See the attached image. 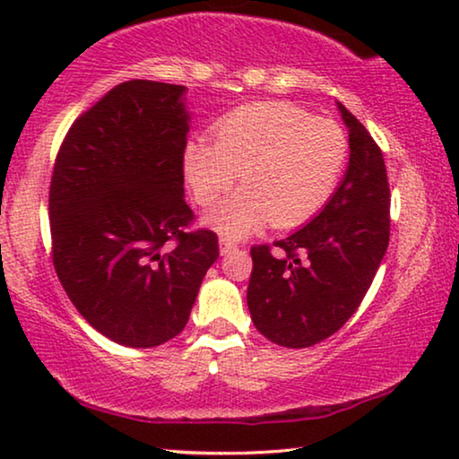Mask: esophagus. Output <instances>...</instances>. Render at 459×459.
Wrapping results in <instances>:
<instances>
[{"label":"esophagus","mask_w":459,"mask_h":459,"mask_svg":"<svg viewBox=\"0 0 459 459\" xmlns=\"http://www.w3.org/2000/svg\"><path fill=\"white\" fill-rule=\"evenodd\" d=\"M219 244H221V255H230L231 250L238 248V244L234 240H230V238H221Z\"/></svg>","instance_id":"esophagus-1"}]
</instances>
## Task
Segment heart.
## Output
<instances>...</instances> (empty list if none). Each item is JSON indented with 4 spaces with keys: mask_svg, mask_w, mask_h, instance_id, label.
Here are the masks:
<instances>
[{
    "mask_svg": "<svg viewBox=\"0 0 459 459\" xmlns=\"http://www.w3.org/2000/svg\"><path fill=\"white\" fill-rule=\"evenodd\" d=\"M215 137L187 143L184 173L200 206L215 204L240 173L242 190L209 217L230 238L247 236L267 219L280 230L305 223L328 203L349 160L341 125L288 102L231 112L217 123Z\"/></svg>",
    "mask_w": 459,
    "mask_h": 459,
    "instance_id": "b5f03b06",
    "label": "heart"
}]
</instances>
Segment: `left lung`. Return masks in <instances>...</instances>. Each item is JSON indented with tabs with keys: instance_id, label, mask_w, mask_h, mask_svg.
Wrapping results in <instances>:
<instances>
[{
	"instance_id": "1",
	"label": "left lung",
	"mask_w": 459,
	"mask_h": 459,
	"mask_svg": "<svg viewBox=\"0 0 459 459\" xmlns=\"http://www.w3.org/2000/svg\"><path fill=\"white\" fill-rule=\"evenodd\" d=\"M342 184L316 219L284 240L250 248L248 311L263 336L305 349L341 330L361 305L391 236V190L385 156L355 115Z\"/></svg>"
}]
</instances>
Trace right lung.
I'll use <instances>...</instances> for the list:
<instances>
[{"instance_id":"1","label":"right lung","mask_w":459,"mask_h":459,"mask_svg":"<svg viewBox=\"0 0 459 459\" xmlns=\"http://www.w3.org/2000/svg\"><path fill=\"white\" fill-rule=\"evenodd\" d=\"M184 85L112 87L66 131L49 181L52 261L77 311L110 341L148 349L186 328L215 231L184 200Z\"/></svg>"}]
</instances>
